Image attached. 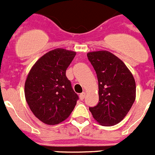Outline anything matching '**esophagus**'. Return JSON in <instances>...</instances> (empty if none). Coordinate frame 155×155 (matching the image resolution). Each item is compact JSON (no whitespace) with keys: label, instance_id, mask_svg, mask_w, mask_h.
<instances>
[{"label":"esophagus","instance_id":"34e87169","mask_svg":"<svg viewBox=\"0 0 155 155\" xmlns=\"http://www.w3.org/2000/svg\"><path fill=\"white\" fill-rule=\"evenodd\" d=\"M85 97H86V93H82L79 94V98L81 100H83L85 98Z\"/></svg>","mask_w":155,"mask_h":155}]
</instances>
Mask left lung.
<instances>
[{
  "instance_id": "8db88e82",
  "label": "left lung",
  "mask_w": 155,
  "mask_h": 155,
  "mask_svg": "<svg viewBox=\"0 0 155 155\" xmlns=\"http://www.w3.org/2000/svg\"><path fill=\"white\" fill-rule=\"evenodd\" d=\"M87 57L99 86V103L90 110L99 124L114 126L126 117L134 102V78L123 61L110 51H92Z\"/></svg>"
}]
</instances>
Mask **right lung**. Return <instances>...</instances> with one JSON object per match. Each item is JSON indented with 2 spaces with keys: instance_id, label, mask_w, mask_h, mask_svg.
<instances>
[{
  "instance_id": "right-lung-1",
  "label": "right lung",
  "mask_w": 155,
  "mask_h": 155,
  "mask_svg": "<svg viewBox=\"0 0 155 155\" xmlns=\"http://www.w3.org/2000/svg\"><path fill=\"white\" fill-rule=\"evenodd\" d=\"M76 52L63 48L51 50L35 63L25 84V96L31 112L48 125L69 117L79 97L65 76Z\"/></svg>"
}]
</instances>
